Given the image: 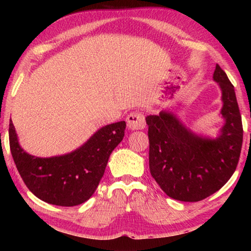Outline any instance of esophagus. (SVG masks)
Returning a JSON list of instances; mask_svg holds the SVG:
<instances>
[{
	"mask_svg": "<svg viewBox=\"0 0 251 251\" xmlns=\"http://www.w3.org/2000/svg\"><path fill=\"white\" fill-rule=\"evenodd\" d=\"M127 126L130 130H138L145 128V117L142 113L134 112L130 113L126 118Z\"/></svg>",
	"mask_w": 251,
	"mask_h": 251,
	"instance_id": "esophagus-1",
	"label": "esophagus"
}]
</instances>
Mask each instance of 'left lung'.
I'll list each match as a JSON object with an SVG mask.
<instances>
[{"instance_id":"1","label":"left lung","mask_w":251,"mask_h":251,"mask_svg":"<svg viewBox=\"0 0 251 251\" xmlns=\"http://www.w3.org/2000/svg\"><path fill=\"white\" fill-rule=\"evenodd\" d=\"M214 79L223 92L226 124L216 139L202 138L166 112L146 117L150 169L167 196L199 201L219 190L235 173L243 146V123L235 88L218 64Z\"/></svg>"}]
</instances>
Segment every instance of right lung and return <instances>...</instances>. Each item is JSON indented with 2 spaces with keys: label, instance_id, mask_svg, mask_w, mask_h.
Instances as JSON below:
<instances>
[{
  "label": "right lung",
  "instance_id": "add662e5",
  "mask_svg": "<svg viewBox=\"0 0 251 251\" xmlns=\"http://www.w3.org/2000/svg\"><path fill=\"white\" fill-rule=\"evenodd\" d=\"M125 128L124 121L107 125L71 154L40 158L20 147L11 121L10 150L24 184L37 198L52 205L77 206L95 193L110 152L123 141Z\"/></svg>",
  "mask_w": 251,
  "mask_h": 251
}]
</instances>
